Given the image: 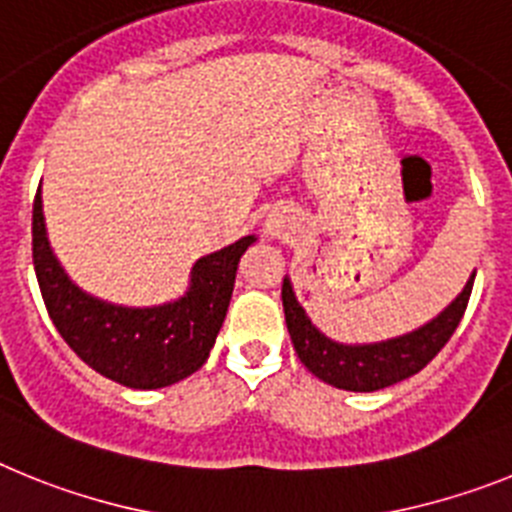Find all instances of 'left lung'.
Instances as JSON below:
<instances>
[{"label":"left lung","instance_id":"obj_1","mask_svg":"<svg viewBox=\"0 0 512 512\" xmlns=\"http://www.w3.org/2000/svg\"><path fill=\"white\" fill-rule=\"evenodd\" d=\"M474 275L477 273L469 275L464 291L438 317H433L417 330L381 342H355V345L332 340L311 322L293 293L291 278L286 275L281 296L293 350L317 379L335 389L379 391L391 384H399L428 366L435 355L441 353L443 345L451 340L464 317L466 304H469Z\"/></svg>","mask_w":512,"mask_h":512}]
</instances>
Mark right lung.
Masks as SVG:
<instances>
[{
	"mask_svg": "<svg viewBox=\"0 0 512 512\" xmlns=\"http://www.w3.org/2000/svg\"><path fill=\"white\" fill-rule=\"evenodd\" d=\"M255 234L195 260L188 291L157 306L97 299L61 268L48 242L41 190L33 203V265L59 335L100 376L128 389H162L206 363L226 319L234 278Z\"/></svg>",
	"mask_w": 512,
	"mask_h": 512,
	"instance_id": "right-lung-1",
	"label": "right lung"
}]
</instances>
